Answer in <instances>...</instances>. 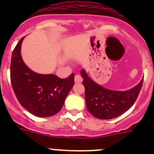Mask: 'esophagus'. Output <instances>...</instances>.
I'll use <instances>...</instances> for the list:
<instances>
[{
  "instance_id": "1",
  "label": "esophagus",
  "mask_w": 154,
  "mask_h": 154,
  "mask_svg": "<svg viewBox=\"0 0 154 154\" xmlns=\"http://www.w3.org/2000/svg\"><path fill=\"white\" fill-rule=\"evenodd\" d=\"M82 82V76L79 75H76L75 76V83H81Z\"/></svg>"
}]
</instances>
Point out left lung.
Instances as JSON below:
<instances>
[{"mask_svg":"<svg viewBox=\"0 0 154 154\" xmlns=\"http://www.w3.org/2000/svg\"><path fill=\"white\" fill-rule=\"evenodd\" d=\"M81 75L85 86V104L89 112L100 119H110L124 113L134 104L140 92L143 79L133 89L114 91L98 85L82 69Z\"/></svg>","mask_w":154,"mask_h":154,"instance_id":"left-lung-1","label":"left lung"}]
</instances>
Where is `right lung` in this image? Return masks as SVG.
<instances>
[{
  "label": "right lung",
  "instance_id": "obj_1",
  "mask_svg": "<svg viewBox=\"0 0 154 154\" xmlns=\"http://www.w3.org/2000/svg\"><path fill=\"white\" fill-rule=\"evenodd\" d=\"M23 37L12 52L11 82L20 104L31 114L48 117L58 113L74 85L75 75L60 79L55 75H42L29 69L21 58Z\"/></svg>",
  "mask_w": 154,
  "mask_h": 154
}]
</instances>
